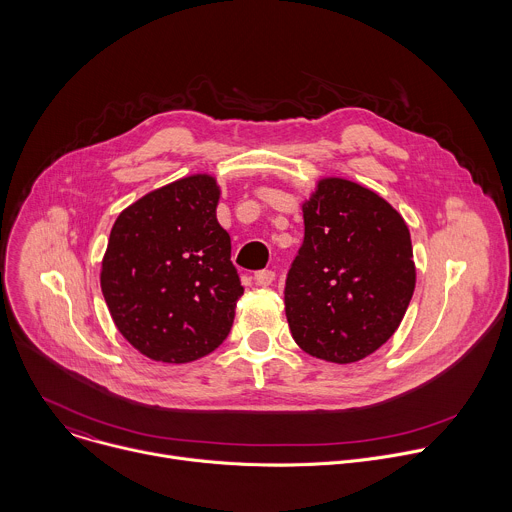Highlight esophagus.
Segmentation results:
<instances>
[{
  "label": "esophagus",
  "mask_w": 512,
  "mask_h": 512,
  "mask_svg": "<svg viewBox=\"0 0 512 512\" xmlns=\"http://www.w3.org/2000/svg\"><path fill=\"white\" fill-rule=\"evenodd\" d=\"M273 281H275V271H271V269H261L255 273V285H259V287H267Z\"/></svg>",
  "instance_id": "34e87169"
}]
</instances>
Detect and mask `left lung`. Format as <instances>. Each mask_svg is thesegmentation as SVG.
Returning a JSON list of instances; mask_svg holds the SVG:
<instances>
[{
    "label": "left lung",
    "instance_id": "1",
    "mask_svg": "<svg viewBox=\"0 0 512 512\" xmlns=\"http://www.w3.org/2000/svg\"><path fill=\"white\" fill-rule=\"evenodd\" d=\"M304 210V243L285 279V316L298 346L350 364L399 328L415 289L411 235L377 192L322 178Z\"/></svg>",
    "mask_w": 512,
    "mask_h": 512
}]
</instances>
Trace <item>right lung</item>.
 Masks as SVG:
<instances>
[{
  "instance_id": "add662e5",
  "label": "right lung",
  "mask_w": 512,
  "mask_h": 512,
  "mask_svg": "<svg viewBox=\"0 0 512 512\" xmlns=\"http://www.w3.org/2000/svg\"><path fill=\"white\" fill-rule=\"evenodd\" d=\"M221 188L192 174L127 206L111 229L101 289L125 340L158 362H192L229 336L243 296Z\"/></svg>"
}]
</instances>
